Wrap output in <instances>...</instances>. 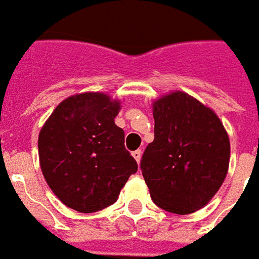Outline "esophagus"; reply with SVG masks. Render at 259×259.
I'll use <instances>...</instances> for the list:
<instances>
[{
  "mask_svg": "<svg viewBox=\"0 0 259 259\" xmlns=\"http://www.w3.org/2000/svg\"><path fill=\"white\" fill-rule=\"evenodd\" d=\"M132 155L135 157V160L137 161V162H140V160H142V150H135V151L132 153Z\"/></svg>",
  "mask_w": 259,
  "mask_h": 259,
  "instance_id": "1",
  "label": "esophagus"
}]
</instances>
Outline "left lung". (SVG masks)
<instances>
[{
	"mask_svg": "<svg viewBox=\"0 0 259 259\" xmlns=\"http://www.w3.org/2000/svg\"><path fill=\"white\" fill-rule=\"evenodd\" d=\"M154 140L143 153V178L154 203L188 214L210 200L223 184L230 142L214 112L185 92L153 105Z\"/></svg>",
	"mask_w": 259,
	"mask_h": 259,
	"instance_id": "left-lung-1",
	"label": "left lung"
}]
</instances>
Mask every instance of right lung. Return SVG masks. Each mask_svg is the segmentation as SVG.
Here are the masks:
<instances>
[{
	"label": "right lung",
	"mask_w": 259,
	"mask_h": 259,
	"mask_svg": "<svg viewBox=\"0 0 259 259\" xmlns=\"http://www.w3.org/2000/svg\"><path fill=\"white\" fill-rule=\"evenodd\" d=\"M120 109L99 92L64 99L39 135L41 172L50 189L74 210L92 213L116 202L137 162L115 124Z\"/></svg>",
	"instance_id": "right-lung-1"
}]
</instances>
